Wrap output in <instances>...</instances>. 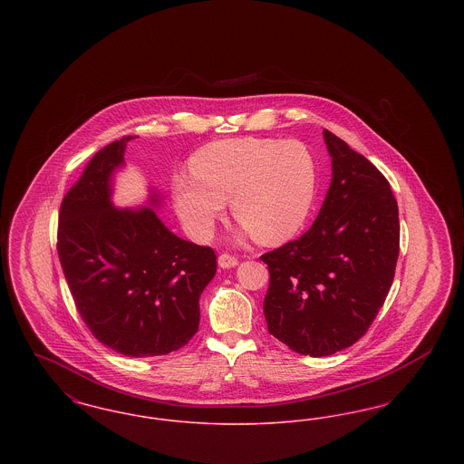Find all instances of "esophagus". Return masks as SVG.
Wrapping results in <instances>:
<instances>
[{
	"mask_svg": "<svg viewBox=\"0 0 464 464\" xmlns=\"http://www.w3.org/2000/svg\"><path fill=\"white\" fill-rule=\"evenodd\" d=\"M218 263H219V267H222V269H229V267H235V266L238 265V259L229 256V254H221Z\"/></svg>",
	"mask_w": 464,
	"mask_h": 464,
	"instance_id": "1",
	"label": "esophagus"
}]
</instances>
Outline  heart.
<instances>
[{
  "mask_svg": "<svg viewBox=\"0 0 464 464\" xmlns=\"http://www.w3.org/2000/svg\"><path fill=\"white\" fill-rule=\"evenodd\" d=\"M191 170L174 176L172 193L179 219L197 240L212 235L229 199L243 237L284 242L303 227L316 193L313 156L297 140H218L193 156Z\"/></svg>",
  "mask_w": 464,
  "mask_h": 464,
  "instance_id": "b5f03b06",
  "label": "heart"
}]
</instances>
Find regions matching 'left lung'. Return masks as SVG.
<instances>
[{"mask_svg": "<svg viewBox=\"0 0 464 464\" xmlns=\"http://www.w3.org/2000/svg\"><path fill=\"white\" fill-rule=\"evenodd\" d=\"M332 158L318 218L294 242L267 252V331L295 353L327 356L354 344L390 292L400 250L390 182L343 139L324 130Z\"/></svg>", "mask_w": 464, "mask_h": 464, "instance_id": "8db88e82", "label": "left lung"}]
</instances>
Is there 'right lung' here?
<instances>
[{
	"label": "right lung",
	"instance_id": "right-lung-1",
	"mask_svg": "<svg viewBox=\"0 0 464 464\" xmlns=\"http://www.w3.org/2000/svg\"><path fill=\"white\" fill-rule=\"evenodd\" d=\"M132 135L90 160L59 214L57 252L90 332L127 356H158L188 344L199 325V295L216 275V254L174 235L155 210L161 195L120 208L114 176Z\"/></svg>",
	"mask_w": 464,
	"mask_h": 464
}]
</instances>
